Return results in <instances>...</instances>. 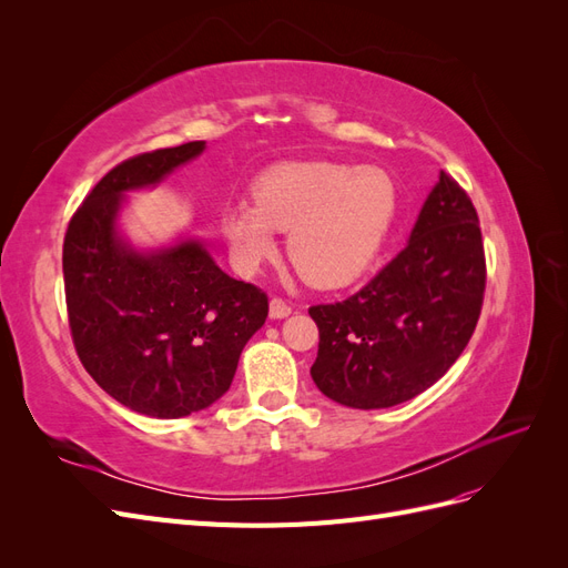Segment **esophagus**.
<instances>
[{"mask_svg": "<svg viewBox=\"0 0 568 568\" xmlns=\"http://www.w3.org/2000/svg\"><path fill=\"white\" fill-rule=\"evenodd\" d=\"M288 315H291V305H288L284 298L274 296V298L270 301V317H272V320H284V317H288Z\"/></svg>", "mask_w": 568, "mask_h": 568, "instance_id": "34e87169", "label": "esophagus"}]
</instances>
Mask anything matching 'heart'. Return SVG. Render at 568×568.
I'll list each match as a JSON object with an SVG mask.
<instances>
[{
    "label": "heart",
    "mask_w": 568,
    "mask_h": 568,
    "mask_svg": "<svg viewBox=\"0 0 568 568\" xmlns=\"http://www.w3.org/2000/svg\"><path fill=\"white\" fill-rule=\"evenodd\" d=\"M398 213V186L384 168L291 161L253 182V203L222 211L234 265L257 272L288 232V261L320 288L351 284L379 253Z\"/></svg>",
    "instance_id": "heart-1"
}]
</instances>
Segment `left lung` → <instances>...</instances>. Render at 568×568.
I'll return each instance as SVG.
<instances>
[{"mask_svg":"<svg viewBox=\"0 0 568 568\" xmlns=\"http://www.w3.org/2000/svg\"><path fill=\"white\" fill-rule=\"evenodd\" d=\"M486 255L467 192L440 170L407 246L341 303L313 305L317 388L346 407H393L434 386L467 348Z\"/></svg>","mask_w":568,"mask_h":568,"instance_id":"8db88e82","label":"left lung"}]
</instances>
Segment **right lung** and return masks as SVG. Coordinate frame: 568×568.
Returning <instances> with one entry per match:
<instances>
[{
    "mask_svg": "<svg viewBox=\"0 0 568 568\" xmlns=\"http://www.w3.org/2000/svg\"><path fill=\"white\" fill-rule=\"evenodd\" d=\"M205 142L140 153L97 182L68 222L63 284L82 367L140 415L178 419L227 393L267 296L222 272L196 239L136 251L118 232L125 192L156 186Z\"/></svg>",
    "mask_w": 568,
    "mask_h": 568,
    "instance_id": "add662e5",
    "label": "right lung"
}]
</instances>
